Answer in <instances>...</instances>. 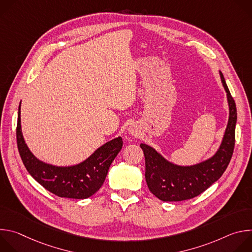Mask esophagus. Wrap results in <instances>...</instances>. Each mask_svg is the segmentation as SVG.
<instances>
[{
    "label": "esophagus",
    "instance_id": "1",
    "mask_svg": "<svg viewBox=\"0 0 252 252\" xmlns=\"http://www.w3.org/2000/svg\"><path fill=\"white\" fill-rule=\"evenodd\" d=\"M128 131H129V133L132 134V135H136V133H137V129H136V127H135L134 126H130L128 127Z\"/></svg>",
    "mask_w": 252,
    "mask_h": 252
}]
</instances>
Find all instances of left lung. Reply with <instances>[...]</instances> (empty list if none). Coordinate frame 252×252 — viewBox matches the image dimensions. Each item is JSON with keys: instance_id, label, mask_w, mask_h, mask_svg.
Segmentation results:
<instances>
[{"instance_id": "8db88e82", "label": "left lung", "mask_w": 252, "mask_h": 252, "mask_svg": "<svg viewBox=\"0 0 252 252\" xmlns=\"http://www.w3.org/2000/svg\"><path fill=\"white\" fill-rule=\"evenodd\" d=\"M229 106L227 126L218 152L193 165H177L165 159L154 148L140 143L146 158V181L154 195L162 201H182L193 198L214 184L225 171L234 150L236 105L220 70Z\"/></svg>"}]
</instances>
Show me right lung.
I'll list each match as a JSON object with an SVG mask.
<instances>
[{
	"instance_id": "add662e5",
	"label": "right lung",
	"mask_w": 252,
	"mask_h": 252,
	"mask_svg": "<svg viewBox=\"0 0 252 252\" xmlns=\"http://www.w3.org/2000/svg\"><path fill=\"white\" fill-rule=\"evenodd\" d=\"M18 150L29 173L50 192L66 198L85 199L102 186L109 168L123 148V138H114L98 148L83 162L57 166L35 158L25 142L21 127V102L17 124Z\"/></svg>"
}]
</instances>
